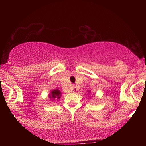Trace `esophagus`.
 Returning <instances> with one entry per match:
<instances>
[{"label": "esophagus", "instance_id": "1", "mask_svg": "<svg viewBox=\"0 0 146 146\" xmlns=\"http://www.w3.org/2000/svg\"><path fill=\"white\" fill-rule=\"evenodd\" d=\"M71 90H73V92H76L77 90H78V89H77V88L75 86H73V87H72V89Z\"/></svg>", "mask_w": 146, "mask_h": 146}]
</instances>
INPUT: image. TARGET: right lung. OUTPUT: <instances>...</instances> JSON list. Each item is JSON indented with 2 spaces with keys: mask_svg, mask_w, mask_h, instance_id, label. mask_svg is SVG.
Returning a JSON list of instances; mask_svg holds the SVG:
<instances>
[{
  "mask_svg": "<svg viewBox=\"0 0 146 146\" xmlns=\"http://www.w3.org/2000/svg\"><path fill=\"white\" fill-rule=\"evenodd\" d=\"M61 92H60V90L58 89H56V90H53L51 92V93H50L49 95H48V97H49V98L51 99L52 100H57V99H60V97H61Z\"/></svg>",
  "mask_w": 146,
  "mask_h": 146,
  "instance_id": "right-lung-1",
  "label": "right lung"
}]
</instances>
